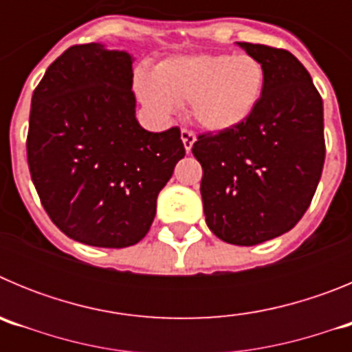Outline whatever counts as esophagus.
Instances as JSON below:
<instances>
[{"label": "esophagus", "mask_w": 352, "mask_h": 352, "mask_svg": "<svg viewBox=\"0 0 352 352\" xmlns=\"http://www.w3.org/2000/svg\"><path fill=\"white\" fill-rule=\"evenodd\" d=\"M182 141H183V146H185V149H186V153H188L195 142V133L192 132V130L183 129L182 130Z\"/></svg>", "instance_id": "esophagus-1"}]
</instances>
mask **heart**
<instances>
[{
	"label": "heart",
	"mask_w": 352,
	"mask_h": 352,
	"mask_svg": "<svg viewBox=\"0 0 352 352\" xmlns=\"http://www.w3.org/2000/svg\"><path fill=\"white\" fill-rule=\"evenodd\" d=\"M141 100L158 114L188 102L190 116L211 132L245 123L259 105L264 67L252 54L176 56L135 82Z\"/></svg>",
	"instance_id": "heart-1"
}]
</instances>
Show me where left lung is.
I'll use <instances>...</instances> for the list:
<instances>
[{"instance_id":"1","label":"left lung","mask_w":352,"mask_h":352,"mask_svg":"<svg viewBox=\"0 0 352 352\" xmlns=\"http://www.w3.org/2000/svg\"><path fill=\"white\" fill-rule=\"evenodd\" d=\"M238 45L264 67L259 105L236 129L201 133L192 153L203 167L208 227L250 247L291 231L309 210L324 166V118L312 77L291 52Z\"/></svg>"}]
</instances>
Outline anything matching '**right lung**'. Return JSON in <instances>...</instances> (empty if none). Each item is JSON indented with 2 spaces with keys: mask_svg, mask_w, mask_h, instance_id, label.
I'll use <instances>...</instances> for the list:
<instances>
[{
  "mask_svg": "<svg viewBox=\"0 0 352 352\" xmlns=\"http://www.w3.org/2000/svg\"><path fill=\"white\" fill-rule=\"evenodd\" d=\"M132 61L102 43L74 45L31 98L28 166L40 203L61 232L91 247L139 243L185 157L178 126L153 133L135 120Z\"/></svg>",
  "mask_w": 352,
  "mask_h": 352,
  "instance_id": "obj_1",
  "label": "right lung"
}]
</instances>
